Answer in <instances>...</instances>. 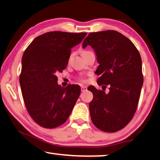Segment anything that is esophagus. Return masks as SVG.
Returning a JSON list of instances; mask_svg holds the SVG:
<instances>
[{"label": "esophagus", "mask_w": 160, "mask_h": 160, "mask_svg": "<svg viewBox=\"0 0 160 160\" xmlns=\"http://www.w3.org/2000/svg\"><path fill=\"white\" fill-rule=\"evenodd\" d=\"M87 89V87H86V86H82V87H81V91L82 92H85Z\"/></svg>", "instance_id": "obj_1"}]
</instances>
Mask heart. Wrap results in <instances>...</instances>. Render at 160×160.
I'll return each mask as SVG.
<instances>
[{"instance_id":"heart-1","label":"heart","mask_w":160,"mask_h":160,"mask_svg":"<svg viewBox=\"0 0 160 160\" xmlns=\"http://www.w3.org/2000/svg\"><path fill=\"white\" fill-rule=\"evenodd\" d=\"M88 52V51H83V52H82V54H83V53H84V52ZM82 80H83L82 78Z\"/></svg>"}]
</instances>
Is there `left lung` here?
Masks as SVG:
<instances>
[{
	"label": "left lung",
	"mask_w": 160,
	"mask_h": 160,
	"mask_svg": "<svg viewBox=\"0 0 160 160\" xmlns=\"http://www.w3.org/2000/svg\"><path fill=\"white\" fill-rule=\"evenodd\" d=\"M93 48L99 64L95 73L98 85L109 86L108 93L89 86L93 94L89 102L92 121L105 132L124 128L137 108L143 79L141 55L133 43L114 30L92 32L83 42V48Z\"/></svg>",
	"instance_id": "left-lung-1"
}]
</instances>
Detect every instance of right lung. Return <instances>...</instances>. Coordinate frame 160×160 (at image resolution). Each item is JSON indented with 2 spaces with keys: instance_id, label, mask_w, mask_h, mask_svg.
Returning a JSON list of instances; mask_svg holds the SVG:
<instances>
[{
  "instance_id": "1",
  "label": "right lung",
  "mask_w": 160,
  "mask_h": 160,
  "mask_svg": "<svg viewBox=\"0 0 160 160\" xmlns=\"http://www.w3.org/2000/svg\"><path fill=\"white\" fill-rule=\"evenodd\" d=\"M87 33L49 32L30 43L22 59L19 82L25 106L40 126L54 128L68 120L81 93L78 85L62 87L56 73L66 68L71 48Z\"/></svg>"
}]
</instances>
